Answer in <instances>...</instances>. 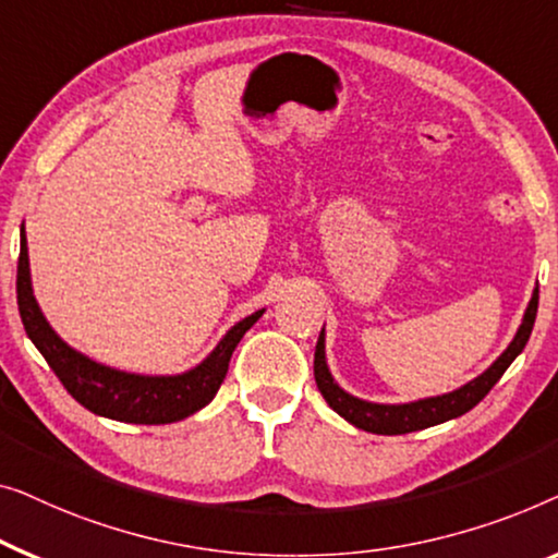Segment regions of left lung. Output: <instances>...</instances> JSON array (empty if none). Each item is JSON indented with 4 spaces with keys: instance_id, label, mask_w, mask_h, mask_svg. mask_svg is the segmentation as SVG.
<instances>
[{
    "instance_id": "1",
    "label": "left lung",
    "mask_w": 558,
    "mask_h": 558,
    "mask_svg": "<svg viewBox=\"0 0 558 558\" xmlns=\"http://www.w3.org/2000/svg\"><path fill=\"white\" fill-rule=\"evenodd\" d=\"M536 311H538V288L533 290L529 308H525L523 324L518 328L511 347L496 359V364H493L488 372H483L477 379L468 381L465 387L454 389L450 395L420 399V402H410V404H374V402H364V399L351 397L333 381L331 372H328L324 331L318 336L316 356H313V376H316L318 391L324 395L328 407H331L333 412H339L341 417L351 422L354 427L366 429V433H374V435L417 433V429L433 427V425H439V422L454 420L460 417V414L470 412L493 387H496V381L504 376L506 368L513 364V359L525 349V343H529L533 324H536Z\"/></svg>"
}]
</instances>
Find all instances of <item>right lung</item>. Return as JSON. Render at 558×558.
<instances>
[{
	"label": "right lung",
	"mask_w": 558,
	"mask_h": 558,
	"mask_svg": "<svg viewBox=\"0 0 558 558\" xmlns=\"http://www.w3.org/2000/svg\"><path fill=\"white\" fill-rule=\"evenodd\" d=\"M17 305L27 336L62 381V387L68 389V395L93 414L131 422V425H169V422H179L207 407L215 399L217 389L222 387L232 351L265 313L257 311L232 326L225 339L217 343V349L192 372L177 376H141L96 364L81 351L70 349L45 320L33 295V280H29L25 227L20 232Z\"/></svg>",
	"instance_id": "add662e5"
}]
</instances>
